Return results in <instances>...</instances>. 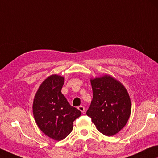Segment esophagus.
I'll list each match as a JSON object with an SVG mask.
<instances>
[{"label": "esophagus", "mask_w": 158, "mask_h": 158, "mask_svg": "<svg viewBox=\"0 0 158 158\" xmlns=\"http://www.w3.org/2000/svg\"><path fill=\"white\" fill-rule=\"evenodd\" d=\"M77 109L81 111L82 113H84L85 112V107L83 106H79L78 107H77Z\"/></svg>", "instance_id": "34e87169"}]
</instances>
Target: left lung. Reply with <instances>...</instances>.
Returning a JSON list of instances; mask_svg holds the SVG:
<instances>
[{"label": "left lung", "instance_id": "obj_1", "mask_svg": "<svg viewBox=\"0 0 158 158\" xmlns=\"http://www.w3.org/2000/svg\"><path fill=\"white\" fill-rule=\"evenodd\" d=\"M90 82L93 98L87 115L99 132L114 135L125 127L131 112L127 89L110 75L91 78Z\"/></svg>", "mask_w": 158, "mask_h": 158}]
</instances>
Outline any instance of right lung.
Returning <instances> with one entry per match:
<instances>
[{"mask_svg":"<svg viewBox=\"0 0 158 158\" xmlns=\"http://www.w3.org/2000/svg\"><path fill=\"white\" fill-rule=\"evenodd\" d=\"M64 79L57 74L47 77L39 87L32 105L37 127L48 137L59 141L70 134L73 121L81 115L61 93Z\"/></svg>","mask_w":158,"mask_h":158,"instance_id":"add662e5","label":"right lung"}]
</instances>
